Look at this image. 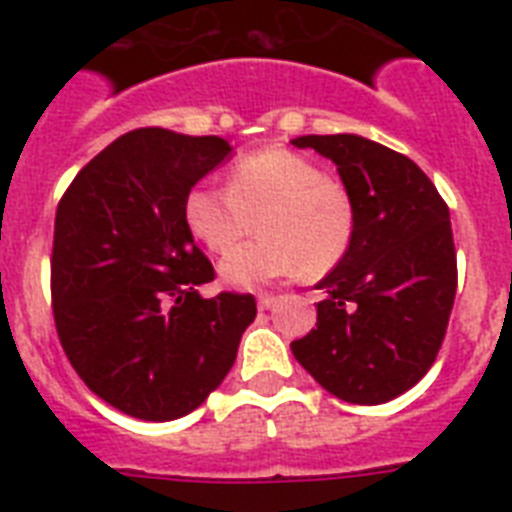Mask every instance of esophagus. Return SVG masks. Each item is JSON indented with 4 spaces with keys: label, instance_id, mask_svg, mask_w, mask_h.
Segmentation results:
<instances>
[{
    "label": "esophagus",
    "instance_id": "obj_1",
    "mask_svg": "<svg viewBox=\"0 0 512 512\" xmlns=\"http://www.w3.org/2000/svg\"><path fill=\"white\" fill-rule=\"evenodd\" d=\"M273 303H276V297L273 295H257V308H260V311H268V308H273Z\"/></svg>",
    "mask_w": 512,
    "mask_h": 512
}]
</instances>
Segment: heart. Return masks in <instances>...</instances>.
<instances>
[{
	"label": "heart",
	"instance_id": "heart-1",
	"mask_svg": "<svg viewBox=\"0 0 512 512\" xmlns=\"http://www.w3.org/2000/svg\"><path fill=\"white\" fill-rule=\"evenodd\" d=\"M255 216L264 239L220 265L231 287H260L303 273L327 276L348 255L356 233V209L345 185L284 148L241 156L228 188L193 185L183 204L188 231L215 255L232 252L254 230Z\"/></svg>",
	"mask_w": 512,
	"mask_h": 512
}]
</instances>
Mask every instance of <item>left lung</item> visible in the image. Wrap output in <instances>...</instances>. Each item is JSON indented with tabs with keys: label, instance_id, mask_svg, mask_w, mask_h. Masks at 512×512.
Listing matches in <instances>:
<instances>
[{
	"label": "left lung",
	"instance_id": "1",
	"mask_svg": "<svg viewBox=\"0 0 512 512\" xmlns=\"http://www.w3.org/2000/svg\"><path fill=\"white\" fill-rule=\"evenodd\" d=\"M337 164L356 209L348 255L316 284V329L292 353L321 388L348 404H385L425 377L457 292L449 207L404 154L358 135H303Z\"/></svg>",
	"mask_w": 512,
	"mask_h": 512
}]
</instances>
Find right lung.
<instances>
[{
	"instance_id": "1",
	"label": "right lung",
	"mask_w": 512,
	"mask_h": 512,
	"mask_svg": "<svg viewBox=\"0 0 512 512\" xmlns=\"http://www.w3.org/2000/svg\"><path fill=\"white\" fill-rule=\"evenodd\" d=\"M228 140L132 130L71 180L55 215L50 289L60 345L119 412L177 420L207 401L255 321L252 295L201 297L215 268L193 244L185 196Z\"/></svg>"
}]
</instances>
